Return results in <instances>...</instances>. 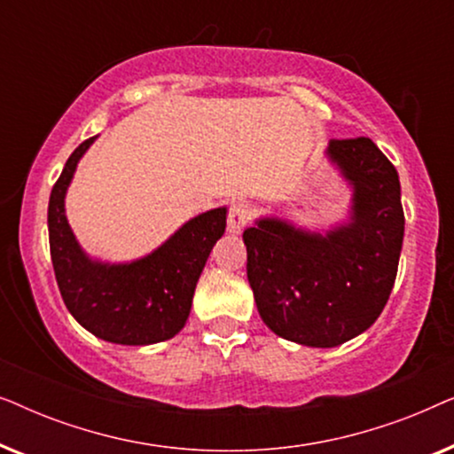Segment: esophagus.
<instances>
[{
	"label": "esophagus",
	"mask_w": 454,
	"mask_h": 454,
	"mask_svg": "<svg viewBox=\"0 0 454 454\" xmlns=\"http://www.w3.org/2000/svg\"><path fill=\"white\" fill-rule=\"evenodd\" d=\"M250 221V207L244 202H233L229 207V215H227V231L238 235L244 231V227Z\"/></svg>",
	"instance_id": "esophagus-1"
}]
</instances>
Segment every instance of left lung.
<instances>
[{
	"label": "left lung",
	"instance_id": "left-lung-1",
	"mask_svg": "<svg viewBox=\"0 0 454 454\" xmlns=\"http://www.w3.org/2000/svg\"><path fill=\"white\" fill-rule=\"evenodd\" d=\"M326 157L353 188L349 221L318 233L264 216L244 231L260 318L308 347H337L374 325L405 233L399 173L374 142L331 140Z\"/></svg>",
	"mask_w": 454,
	"mask_h": 454
}]
</instances>
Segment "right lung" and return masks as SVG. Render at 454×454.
<instances>
[{
    "instance_id": "obj_1",
    "label": "right lung",
    "mask_w": 454,
    "mask_h": 454,
    "mask_svg": "<svg viewBox=\"0 0 454 454\" xmlns=\"http://www.w3.org/2000/svg\"><path fill=\"white\" fill-rule=\"evenodd\" d=\"M97 136L66 160L49 198V247L66 308L95 337L117 345H153L182 331L208 254L225 233L227 208H213L177 229L163 246L134 262L92 260L66 216V192L78 160Z\"/></svg>"
}]
</instances>
